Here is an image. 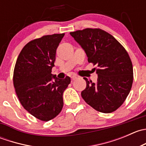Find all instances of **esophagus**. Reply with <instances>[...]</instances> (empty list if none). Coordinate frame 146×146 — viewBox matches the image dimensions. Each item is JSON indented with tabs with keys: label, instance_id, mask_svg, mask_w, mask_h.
I'll list each match as a JSON object with an SVG mask.
<instances>
[{
	"label": "esophagus",
	"instance_id": "obj_1",
	"mask_svg": "<svg viewBox=\"0 0 146 146\" xmlns=\"http://www.w3.org/2000/svg\"><path fill=\"white\" fill-rule=\"evenodd\" d=\"M76 78H77V77H76V76H71V80H72V81H73V80H75Z\"/></svg>",
	"mask_w": 146,
	"mask_h": 146
}]
</instances>
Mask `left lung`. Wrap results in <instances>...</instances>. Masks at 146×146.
Wrapping results in <instances>:
<instances>
[{"label": "left lung", "mask_w": 146, "mask_h": 146, "mask_svg": "<svg viewBox=\"0 0 146 146\" xmlns=\"http://www.w3.org/2000/svg\"><path fill=\"white\" fill-rule=\"evenodd\" d=\"M85 51L88 61L96 65L98 82L86 81L81 96L98 111L111 113L121 106L133 83V66L124 47L101 29L87 28L70 32Z\"/></svg>", "instance_id": "left-lung-1"}]
</instances>
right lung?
I'll use <instances>...</instances> for the list:
<instances>
[{
	"instance_id": "1",
	"label": "right lung",
	"mask_w": 146,
	"mask_h": 146,
	"mask_svg": "<svg viewBox=\"0 0 146 146\" xmlns=\"http://www.w3.org/2000/svg\"><path fill=\"white\" fill-rule=\"evenodd\" d=\"M65 34L45 35L32 40L20 51L13 73V85L20 103L43 121L56 117L64 106L63 94L70 78L51 74L56 52Z\"/></svg>"
}]
</instances>
